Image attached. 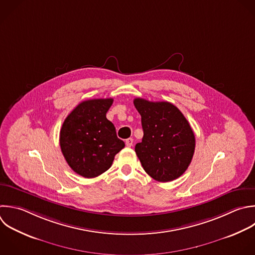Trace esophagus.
Wrapping results in <instances>:
<instances>
[{"label":"esophagus","instance_id":"esophagus-1","mask_svg":"<svg viewBox=\"0 0 255 255\" xmlns=\"http://www.w3.org/2000/svg\"><path fill=\"white\" fill-rule=\"evenodd\" d=\"M132 143H133V138H131V137H129V138H128V139H126V144H127V146H128V147H130L131 145H132Z\"/></svg>","mask_w":255,"mask_h":255}]
</instances>
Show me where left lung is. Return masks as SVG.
I'll return each mask as SVG.
<instances>
[{
  "instance_id": "left-lung-1",
  "label": "left lung",
  "mask_w": 255,
  "mask_h": 255,
  "mask_svg": "<svg viewBox=\"0 0 255 255\" xmlns=\"http://www.w3.org/2000/svg\"><path fill=\"white\" fill-rule=\"evenodd\" d=\"M133 105L141 117L143 136L134 150L143 169L160 182L176 179L187 169L195 148L187 120L168 102L136 98Z\"/></svg>"
}]
</instances>
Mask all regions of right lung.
I'll return each instance as SVG.
<instances>
[{
  "mask_svg": "<svg viewBox=\"0 0 255 255\" xmlns=\"http://www.w3.org/2000/svg\"><path fill=\"white\" fill-rule=\"evenodd\" d=\"M113 102V99L85 101L72 111L62 126V152L71 168L86 178L107 171L115 155L125 147L115 126L107 119Z\"/></svg>",
  "mask_w": 255,
  "mask_h": 255,
  "instance_id": "add662e5",
  "label": "right lung"
}]
</instances>
